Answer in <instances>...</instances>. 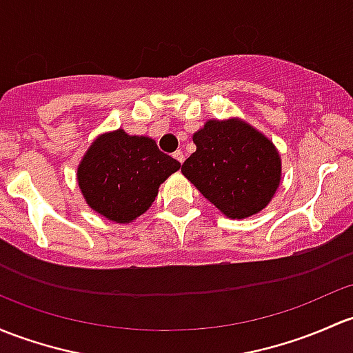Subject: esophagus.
I'll return each instance as SVG.
<instances>
[{
	"label": "esophagus",
	"instance_id": "1",
	"mask_svg": "<svg viewBox=\"0 0 353 353\" xmlns=\"http://www.w3.org/2000/svg\"><path fill=\"white\" fill-rule=\"evenodd\" d=\"M174 159H176L177 162H181V164H183V162H184V152L183 150H176V152H174Z\"/></svg>",
	"mask_w": 353,
	"mask_h": 353
}]
</instances>
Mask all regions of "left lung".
Here are the masks:
<instances>
[{
	"mask_svg": "<svg viewBox=\"0 0 353 353\" xmlns=\"http://www.w3.org/2000/svg\"><path fill=\"white\" fill-rule=\"evenodd\" d=\"M183 174L226 216H252L279 188L281 159L272 142L240 120L206 121Z\"/></svg>",
	"mask_w": 353,
	"mask_h": 353,
	"instance_id": "obj_1",
	"label": "left lung"
}]
</instances>
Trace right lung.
Segmentation results:
<instances>
[{
	"label": "right lung",
	"mask_w": 353,
	"mask_h": 353,
	"mask_svg": "<svg viewBox=\"0 0 353 353\" xmlns=\"http://www.w3.org/2000/svg\"><path fill=\"white\" fill-rule=\"evenodd\" d=\"M179 167L152 139L117 130L89 147L77 181L92 210L111 221L128 223L145 213L159 186Z\"/></svg>",
	"instance_id": "obj_1"
}]
</instances>
